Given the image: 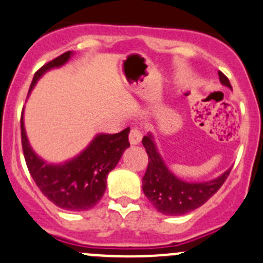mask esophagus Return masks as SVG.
<instances>
[{
    "label": "esophagus",
    "mask_w": 263,
    "mask_h": 263,
    "mask_svg": "<svg viewBox=\"0 0 263 263\" xmlns=\"http://www.w3.org/2000/svg\"><path fill=\"white\" fill-rule=\"evenodd\" d=\"M142 141V132L137 127H133V129L130 130L129 133V142L130 144H139Z\"/></svg>",
    "instance_id": "34e87169"
}]
</instances>
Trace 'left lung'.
Masks as SVG:
<instances>
[{
    "label": "left lung",
    "mask_w": 263,
    "mask_h": 263,
    "mask_svg": "<svg viewBox=\"0 0 263 263\" xmlns=\"http://www.w3.org/2000/svg\"><path fill=\"white\" fill-rule=\"evenodd\" d=\"M218 76L222 85L232 89L229 79L222 72H218ZM142 143L148 155V165L142 179V189L155 208L166 216H182L201 206L221 189L231 172L230 167L218 178L208 182L192 183L182 181L167 169L151 133L143 137Z\"/></svg>",
    "instance_id": "8db88e82"
}]
</instances>
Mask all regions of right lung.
Returning <instances> with one entry per match:
<instances>
[{"label":"right lung","instance_id":"right-lung-1","mask_svg":"<svg viewBox=\"0 0 263 263\" xmlns=\"http://www.w3.org/2000/svg\"><path fill=\"white\" fill-rule=\"evenodd\" d=\"M71 57L72 51H67L42 66L34 73L29 92L45 72L62 67ZM21 129L24 159L34 183L50 201L69 212L89 211L98 204L106 191L107 176L130 146V129L126 127L116 134H98L81 154L63 164H49L29 146L23 114Z\"/></svg>","mask_w":263,"mask_h":263}]
</instances>
